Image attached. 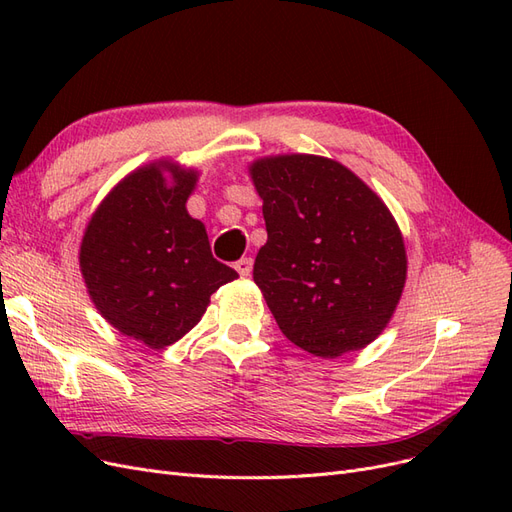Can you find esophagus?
<instances>
[{"label": "esophagus", "mask_w": 512, "mask_h": 512, "mask_svg": "<svg viewBox=\"0 0 512 512\" xmlns=\"http://www.w3.org/2000/svg\"><path fill=\"white\" fill-rule=\"evenodd\" d=\"M235 269H237V273L241 275V277H250L252 275V269H254V260L252 258H241L237 265H235Z\"/></svg>", "instance_id": "34e87169"}]
</instances>
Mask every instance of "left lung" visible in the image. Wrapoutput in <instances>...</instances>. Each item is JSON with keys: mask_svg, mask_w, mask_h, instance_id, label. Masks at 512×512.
I'll use <instances>...</instances> for the list:
<instances>
[{"mask_svg": "<svg viewBox=\"0 0 512 512\" xmlns=\"http://www.w3.org/2000/svg\"><path fill=\"white\" fill-rule=\"evenodd\" d=\"M267 243L254 282L277 327L322 359L363 350L384 331L406 286L401 230L382 198L335 160L258 158Z\"/></svg>", "mask_w": 512, "mask_h": 512, "instance_id": "obj_1", "label": "left lung"}]
</instances>
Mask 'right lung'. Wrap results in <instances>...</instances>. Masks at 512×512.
<instances>
[{
  "label": "right lung",
  "instance_id": "obj_1",
  "mask_svg": "<svg viewBox=\"0 0 512 512\" xmlns=\"http://www.w3.org/2000/svg\"><path fill=\"white\" fill-rule=\"evenodd\" d=\"M196 181L198 170L173 160L132 170L81 241V273L102 318L156 350L194 329L211 294L239 277L213 258L205 224L185 209Z\"/></svg>",
  "mask_w": 512,
  "mask_h": 512
}]
</instances>
